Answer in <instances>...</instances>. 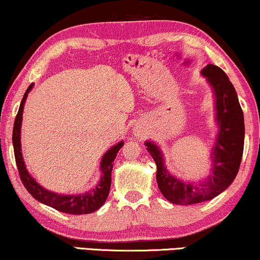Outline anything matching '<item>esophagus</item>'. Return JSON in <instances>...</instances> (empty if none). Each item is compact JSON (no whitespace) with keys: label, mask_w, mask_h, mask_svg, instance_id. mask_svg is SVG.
Here are the masks:
<instances>
[{"label":"esophagus","mask_w":260,"mask_h":260,"mask_svg":"<svg viewBox=\"0 0 260 260\" xmlns=\"http://www.w3.org/2000/svg\"><path fill=\"white\" fill-rule=\"evenodd\" d=\"M135 133H136V134L138 135V136H140V135H141V133H142V131H141L140 129H137V127H136V130H135Z\"/></svg>","instance_id":"esophagus-1"}]
</instances>
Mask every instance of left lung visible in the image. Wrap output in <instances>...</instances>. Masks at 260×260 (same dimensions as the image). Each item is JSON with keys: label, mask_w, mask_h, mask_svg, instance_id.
<instances>
[{"label": "left lung", "mask_w": 260, "mask_h": 260, "mask_svg": "<svg viewBox=\"0 0 260 260\" xmlns=\"http://www.w3.org/2000/svg\"><path fill=\"white\" fill-rule=\"evenodd\" d=\"M201 74L211 85L215 99V122L219 126L212 149V167L205 182H184L165 167L162 151L154 142H145L157 167L156 180L167 200L175 205H193L212 200L227 189L236 179L244 151L245 124L233 84L220 67L208 63Z\"/></svg>", "instance_id": "8db88e82"}]
</instances>
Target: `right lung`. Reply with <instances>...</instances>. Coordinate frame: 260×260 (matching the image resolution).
<instances>
[{
  "label": "right lung",
  "instance_id": "1",
  "mask_svg": "<svg viewBox=\"0 0 260 260\" xmlns=\"http://www.w3.org/2000/svg\"><path fill=\"white\" fill-rule=\"evenodd\" d=\"M33 86L34 84L29 85V87L27 88L26 93L23 95L22 101H21L19 112L16 115L13 129L14 154H15V161L17 170H19L20 174V179L22 181L24 188L38 201H40L42 204L47 205L49 207L54 208L59 212L67 213V214H88V213L97 211V209H99L104 205L106 198L109 195L110 187H111V173L113 161H115L117 152L124 145V142L120 141L119 143L113 145L111 149H109L105 152V155L103 156L101 162L102 176L101 180H99V183L94 188L86 191V193L63 195L53 193V191L45 189L28 173L22 157V151H21V124H22L23 106L24 103H26L27 95Z\"/></svg>",
  "mask_w": 260,
  "mask_h": 260
}]
</instances>
